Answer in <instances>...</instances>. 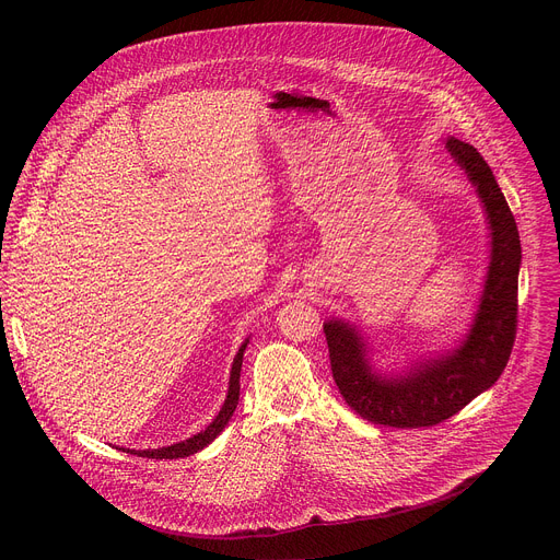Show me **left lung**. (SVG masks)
I'll return each instance as SVG.
<instances>
[{
  "label": "left lung",
  "mask_w": 560,
  "mask_h": 560,
  "mask_svg": "<svg viewBox=\"0 0 560 560\" xmlns=\"http://www.w3.org/2000/svg\"><path fill=\"white\" fill-rule=\"evenodd\" d=\"M445 148L476 186L492 230L488 279L467 337L452 352L425 359L404 376H381L372 370L365 341L354 326L341 318L324 324L341 396L376 425L430 428L454 417L499 381L516 339L521 238L514 214L481 152L454 137Z\"/></svg>",
  "instance_id": "8db88e82"
}]
</instances>
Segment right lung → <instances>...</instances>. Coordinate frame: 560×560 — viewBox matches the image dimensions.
I'll return each instance as SVG.
<instances>
[{"instance_id": "1", "label": "right lung", "mask_w": 560, "mask_h": 560, "mask_svg": "<svg viewBox=\"0 0 560 560\" xmlns=\"http://www.w3.org/2000/svg\"><path fill=\"white\" fill-rule=\"evenodd\" d=\"M246 346H248V339H246V343L242 348H238V352H236V357L232 361L225 401H223L219 415L214 417V421L203 432H199V434H195V436H190V439H186L182 443L168 445V447H159V450H126V452L137 454V456H145V458H184V456H190V454L203 450L206 445H210L221 434V430L228 425L230 417L236 410V404H238V376H242V363H244Z\"/></svg>"}]
</instances>
